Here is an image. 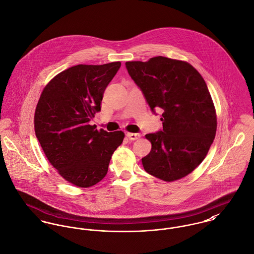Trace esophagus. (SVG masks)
Masks as SVG:
<instances>
[{
  "instance_id": "esophagus-1",
  "label": "esophagus",
  "mask_w": 254,
  "mask_h": 254,
  "mask_svg": "<svg viewBox=\"0 0 254 254\" xmlns=\"http://www.w3.org/2000/svg\"><path fill=\"white\" fill-rule=\"evenodd\" d=\"M126 136L131 140H136V139L140 138V135L138 133H127Z\"/></svg>"
}]
</instances>
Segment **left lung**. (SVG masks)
I'll return each instance as SVG.
<instances>
[{
    "label": "left lung",
    "instance_id": "1",
    "mask_svg": "<svg viewBox=\"0 0 254 254\" xmlns=\"http://www.w3.org/2000/svg\"><path fill=\"white\" fill-rule=\"evenodd\" d=\"M125 65L153 114L163 111V130L145 135L151 150L141 158L144 170L165 182L185 178L205 159L216 133L204 78L189 63L163 56Z\"/></svg>",
    "mask_w": 254,
    "mask_h": 254
}]
</instances>
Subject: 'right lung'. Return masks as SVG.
I'll return each mask as SVG.
<instances>
[{"label":"right lung","instance_id":"1","mask_svg":"<svg viewBox=\"0 0 254 254\" xmlns=\"http://www.w3.org/2000/svg\"><path fill=\"white\" fill-rule=\"evenodd\" d=\"M120 66L113 62L70 67L47 83L38 102L35 132L46 158L78 187H90L106 177L125 136L122 131H98L89 124Z\"/></svg>","mask_w":254,"mask_h":254}]
</instances>
